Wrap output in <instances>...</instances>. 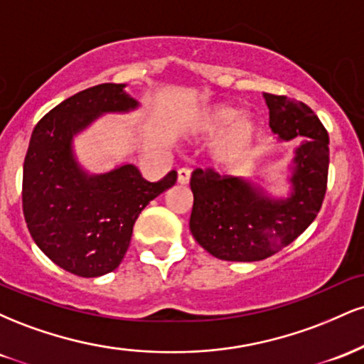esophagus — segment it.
<instances>
[{
	"label": "esophagus",
	"mask_w": 364,
	"mask_h": 364,
	"mask_svg": "<svg viewBox=\"0 0 364 364\" xmlns=\"http://www.w3.org/2000/svg\"><path fill=\"white\" fill-rule=\"evenodd\" d=\"M188 181H190V169L181 168L178 171V183L179 185H188Z\"/></svg>",
	"instance_id": "34e87169"
}]
</instances>
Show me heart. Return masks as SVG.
<instances>
[{"instance_id":"b5f03b06","label":"heart","mask_w":364,"mask_h":364,"mask_svg":"<svg viewBox=\"0 0 364 364\" xmlns=\"http://www.w3.org/2000/svg\"><path fill=\"white\" fill-rule=\"evenodd\" d=\"M224 145L223 156L231 159L243 154L245 150L252 147L253 140L257 139L258 124L253 118L241 116L237 107L228 106V104H219V106L210 107L202 118V132L210 136H217L220 133L228 132Z\"/></svg>"}]
</instances>
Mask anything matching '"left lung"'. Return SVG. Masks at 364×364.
<instances>
[{
	"label": "left lung",
	"instance_id": "obj_1",
	"mask_svg": "<svg viewBox=\"0 0 364 364\" xmlns=\"http://www.w3.org/2000/svg\"><path fill=\"white\" fill-rule=\"evenodd\" d=\"M269 124L284 141L304 136L291 162V193L275 198L260 186L214 169H195L190 231L202 248L228 262H258L291 245L315 220L327 191L328 133L306 104L263 94Z\"/></svg>",
	"mask_w": 364,
	"mask_h": 364
}]
</instances>
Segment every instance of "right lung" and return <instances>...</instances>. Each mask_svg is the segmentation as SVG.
<instances>
[{"label":"right lung","instance_id":"1","mask_svg":"<svg viewBox=\"0 0 364 364\" xmlns=\"http://www.w3.org/2000/svg\"><path fill=\"white\" fill-rule=\"evenodd\" d=\"M124 87L101 83L58 104L36 124L25 156L22 205L32 240L78 277L112 272L127 253L136 217L178 178L171 171L150 183L133 164L89 174L75 159L77 133L106 112L139 107Z\"/></svg>","mask_w":364,"mask_h":364}]
</instances>
